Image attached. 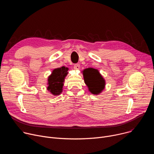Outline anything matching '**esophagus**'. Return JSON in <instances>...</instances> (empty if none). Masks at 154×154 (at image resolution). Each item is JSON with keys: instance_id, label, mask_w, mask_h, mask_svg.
I'll return each instance as SVG.
<instances>
[{"instance_id": "esophagus-1", "label": "esophagus", "mask_w": 154, "mask_h": 154, "mask_svg": "<svg viewBox=\"0 0 154 154\" xmlns=\"http://www.w3.org/2000/svg\"><path fill=\"white\" fill-rule=\"evenodd\" d=\"M74 68L75 70H79L80 69V65H79V64H75L74 65Z\"/></svg>"}]
</instances>
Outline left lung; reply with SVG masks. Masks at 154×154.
Returning <instances> with one entry per match:
<instances>
[{"instance_id": "8db88e82", "label": "left lung", "mask_w": 154, "mask_h": 154, "mask_svg": "<svg viewBox=\"0 0 154 154\" xmlns=\"http://www.w3.org/2000/svg\"><path fill=\"white\" fill-rule=\"evenodd\" d=\"M82 72L84 82L90 93L97 95L100 94L105 88V81L99 71L89 68L84 69Z\"/></svg>"}]
</instances>
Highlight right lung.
<instances>
[{
    "label": "right lung",
    "mask_w": 154,
    "mask_h": 154,
    "mask_svg": "<svg viewBox=\"0 0 154 154\" xmlns=\"http://www.w3.org/2000/svg\"><path fill=\"white\" fill-rule=\"evenodd\" d=\"M68 68L64 66L56 68L49 76L47 89L54 96H58L61 93L64 79L68 73Z\"/></svg>",
    "instance_id": "obj_1"
}]
</instances>
